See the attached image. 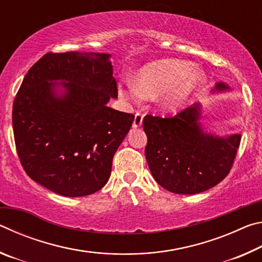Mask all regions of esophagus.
Instances as JSON below:
<instances>
[{
  "instance_id": "34e87169",
  "label": "esophagus",
  "mask_w": 262,
  "mask_h": 262,
  "mask_svg": "<svg viewBox=\"0 0 262 262\" xmlns=\"http://www.w3.org/2000/svg\"><path fill=\"white\" fill-rule=\"evenodd\" d=\"M142 120H143V114L141 112H136L135 113V118H134V122H133V127L137 128L142 125Z\"/></svg>"
}]
</instances>
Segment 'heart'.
Instances as JSON below:
<instances>
[{
    "label": "heart",
    "instance_id": "b5f03b06",
    "mask_svg": "<svg viewBox=\"0 0 262 262\" xmlns=\"http://www.w3.org/2000/svg\"><path fill=\"white\" fill-rule=\"evenodd\" d=\"M186 61L165 59L152 62L141 70L136 82L120 88V96L127 101H137L144 97L157 96L161 107L174 110L201 85L205 76L190 72Z\"/></svg>",
    "mask_w": 262,
    "mask_h": 262
}]
</instances>
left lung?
<instances>
[{
	"label": "left lung",
	"instance_id": "1",
	"mask_svg": "<svg viewBox=\"0 0 262 262\" xmlns=\"http://www.w3.org/2000/svg\"><path fill=\"white\" fill-rule=\"evenodd\" d=\"M229 86L217 83L216 90ZM200 104H194L174 117L145 115V147L154 179L176 194H196L214 187L229 174L233 165L241 135L220 137L208 134L199 122Z\"/></svg>",
	"mask_w": 262,
	"mask_h": 262
}]
</instances>
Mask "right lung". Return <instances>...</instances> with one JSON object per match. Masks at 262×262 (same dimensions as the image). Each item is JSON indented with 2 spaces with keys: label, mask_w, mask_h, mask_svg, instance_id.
Masks as SVG:
<instances>
[{
  "label": "right lung",
  "mask_w": 262,
  "mask_h": 262,
  "mask_svg": "<svg viewBox=\"0 0 262 262\" xmlns=\"http://www.w3.org/2000/svg\"><path fill=\"white\" fill-rule=\"evenodd\" d=\"M105 53H47L30 68L12 106L21 166L31 179L63 196L103 188L134 114L108 107L117 98ZM63 80V82H53ZM62 86L65 92L56 94Z\"/></svg>",
  "instance_id": "add662e5"
}]
</instances>
